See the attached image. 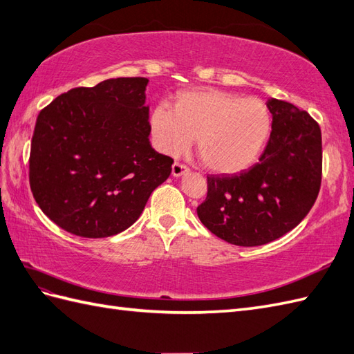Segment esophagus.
Listing matches in <instances>:
<instances>
[{"instance_id":"1","label":"esophagus","mask_w":354,"mask_h":354,"mask_svg":"<svg viewBox=\"0 0 354 354\" xmlns=\"http://www.w3.org/2000/svg\"><path fill=\"white\" fill-rule=\"evenodd\" d=\"M189 172V169L185 167V165H182V163H174V165H172V176L174 177H182V176H185V174H187Z\"/></svg>"}]
</instances>
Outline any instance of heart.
<instances>
[{"label":"heart","mask_w":354,"mask_h":354,"mask_svg":"<svg viewBox=\"0 0 354 354\" xmlns=\"http://www.w3.org/2000/svg\"><path fill=\"white\" fill-rule=\"evenodd\" d=\"M270 127L264 102L222 90L178 93L172 109L159 105L150 115L154 142L163 153H182L196 136V151L204 165L222 174L252 165Z\"/></svg>","instance_id":"1"}]
</instances>
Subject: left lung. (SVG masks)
I'll list each match as a JSON object with an SVG mask.
<instances>
[{
	"instance_id": "8db88e82",
	"label": "left lung",
	"mask_w": 354,
	"mask_h": 354,
	"mask_svg": "<svg viewBox=\"0 0 354 354\" xmlns=\"http://www.w3.org/2000/svg\"><path fill=\"white\" fill-rule=\"evenodd\" d=\"M272 133L260 162L239 174L207 176L198 218L236 246H261L297 227L322 183V131L306 111L269 99Z\"/></svg>"
}]
</instances>
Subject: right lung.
Listing matches in <instances>:
<instances>
[{
  "label": "right lung",
  "mask_w": 354,
  "mask_h": 354,
  "mask_svg": "<svg viewBox=\"0 0 354 354\" xmlns=\"http://www.w3.org/2000/svg\"><path fill=\"white\" fill-rule=\"evenodd\" d=\"M147 77H111L73 88L40 111L30 154V186L41 212L75 236L127 230L171 174L151 147Z\"/></svg>",
  "instance_id": "obj_1"
}]
</instances>
